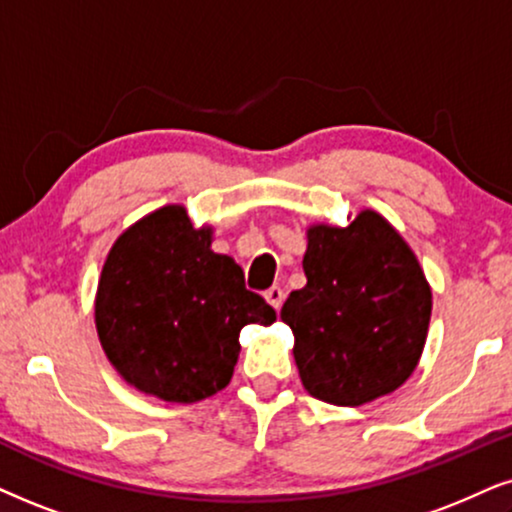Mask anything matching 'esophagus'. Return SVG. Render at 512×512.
<instances>
[{
  "label": "esophagus",
  "mask_w": 512,
  "mask_h": 512,
  "mask_svg": "<svg viewBox=\"0 0 512 512\" xmlns=\"http://www.w3.org/2000/svg\"><path fill=\"white\" fill-rule=\"evenodd\" d=\"M264 297H267V302L271 304V307H274V309H281L283 300H286V293H283V288L271 286V288L267 290V293H264Z\"/></svg>",
  "instance_id": "34e87169"
}]
</instances>
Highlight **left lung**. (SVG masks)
Returning a JSON list of instances; mask_svg holds the SVG:
<instances>
[{
	"instance_id": "left-lung-1",
	"label": "left lung",
	"mask_w": 512,
	"mask_h": 512,
	"mask_svg": "<svg viewBox=\"0 0 512 512\" xmlns=\"http://www.w3.org/2000/svg\"><path fill=\"white\" fill-rule=\"evenodd\" d=\"M307 286L281 309L293 357L312 397L361 406L416 371L432 314V290L409 243L375 210L352 224L307 226Z\"/></svg>"
}]
</instances>
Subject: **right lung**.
I'll return each mask as SVG.
<instances>
[{"mask_svg":"<svg viewBox=\"0 0 512 512\" xmlns=\"http://www.w3.org/2000/svg\"><path fill=\"white\" fill-rule=\"evenodd\" d=\"M215 229L184 205L127 226L103 262L94 300L101 347L127 385L172 404H196L231 383L241 328L276 321L245 288L234 257L212 250Z\"/></svg>","mask_w":512,"mask_h":512,"instance_id":"right-lung-1","label":"right lung"}]
</instances>
